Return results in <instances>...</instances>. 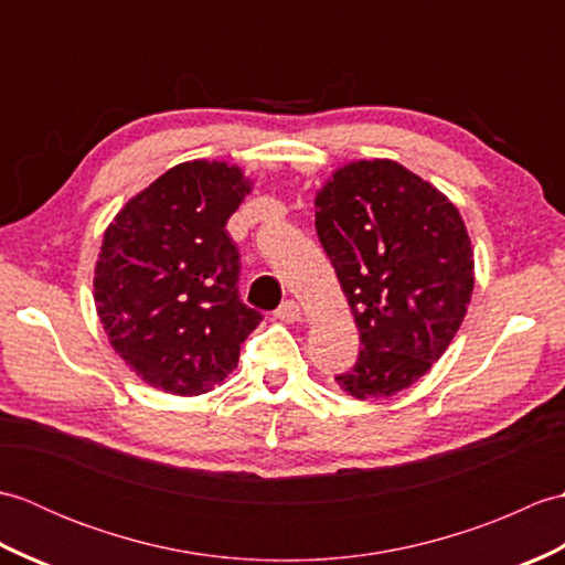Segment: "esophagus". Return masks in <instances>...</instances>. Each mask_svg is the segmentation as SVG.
<instances>
[{
    "instance_id": "34e87169",
    "label": "esophagus",
    "mask_w": 565,
    "mask_h": 565,
    "mask_svg": "<svg viewBox=\"0 0 565 565\" xmlns=\"http://www.w3.org/2000/svg\"><path fill=\"white\" fill-rule=\"evenodd\" d=\"M301 306H298L296 301H286L281 303L279 308H276V318L284 320V322H298L301 320Z\"/></svg>"
}]
</instances>
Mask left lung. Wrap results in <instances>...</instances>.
<instances>
[{
  "label": "left lung",
  "mask_w": 565,
  "mask_h": 565,
  "mask_svg": "<svg viewBox=\"0 0 565 565\" xmlns=\"http://www.w3.org/2000/svg\"><path fill=\"white\" fill-rule=\"evenodd\" d=\"M316 231L362 340L334 381L359 401L413 386L447 352L473 294L459 211L403 164L362 160L322 186Z\"/></svg>",
  "instance_id": "1"
}]
</instances>
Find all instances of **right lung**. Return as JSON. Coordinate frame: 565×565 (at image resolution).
Returning a JSON list of instances; mask_svg holds the SVG:
<instances>
[{
    "instance_id": "right-lung-1",
    "label": "right lung",
    "mask_w": 565,
    "mask_h": 565,
    "mask_svg": "<svg viewBox=\"0 0 565 565\" xmlns=\"http://www.w3.org/2000/svg\"><path fill=\"white\" fill-rule=\"evenodd\" d=\"M245 194L237 167L184 162L106 227L94 303L114 350L154 388L211 391L259 326L257 310L239 301V252L225 231Z\"/></svg>"
}]
</instances>
